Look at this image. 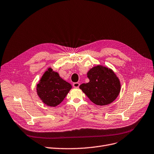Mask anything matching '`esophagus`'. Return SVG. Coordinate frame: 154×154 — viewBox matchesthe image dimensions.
Returning <instances> with one entry per match:
<instances>
[{"mask_svg": "<svg viewBox=\"0 0 154 154\" xmlns=\"http://www.w3.org/2000/svg\"><path fill=\"white\" fill-rule=\"evenodd\" d=\"M79 85H80V84L79 82H74V83L73 84V88H78L79 87Z\"/></svg>", "mask_w": 154, "mask_h": 154, "instance_id": "34e87169", "label": "esophagus"}]
</instances>
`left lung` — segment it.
<instances>
[{
	"instance_id": "1",
	"label": "left lung",
	"mask_w": 154,
	"mask_h": 154,
	"mask_svg": "<svg viewBox=\"0 0 154 154\" xmlns=\"http://www.w3.org/2000/svg\"><path fill=\"white\" fill-rule=\"evenodd\" d=\"M87 75L89 82L81 84L79 88L93 103L98 106L108 105L118 96L121 84L111 69L97 65L91 69Z\"/></svg>"
}]
</instances>
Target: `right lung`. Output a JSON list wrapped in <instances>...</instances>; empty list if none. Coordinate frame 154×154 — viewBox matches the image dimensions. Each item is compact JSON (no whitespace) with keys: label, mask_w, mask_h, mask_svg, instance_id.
<instances>
[{"label":"right lung","mask_w":154,"mask_h":154,"mask_svg":"<svg viewBox=\"0 0 154 154\" xmlns=\"http://www.w3.org/2000/svg\"><path fill=\"white\" fill-rule=\"evenodd\" d=\"M72 85L60 77L58 73L50 67L37 84L36 92L40 100L51 107L60 104L72 89Z\"/></svg>","instance_id":"obj_1"}]
</instances>
